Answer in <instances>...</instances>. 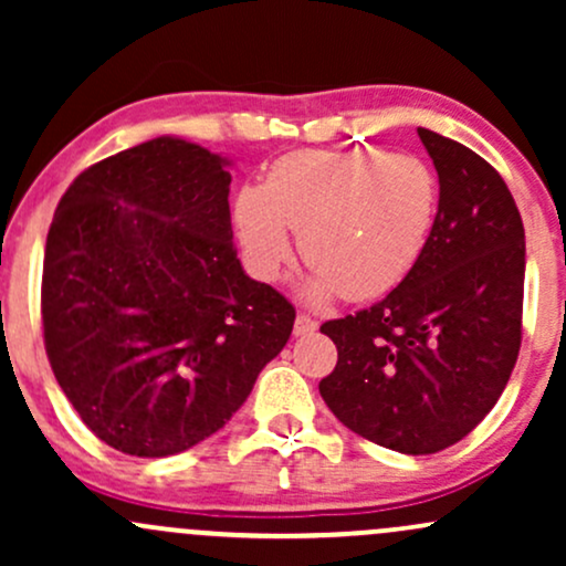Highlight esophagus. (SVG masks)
Returning <instances> with one entry per match:
<instances>
[{"mask_svg":"<svg viewBox=\"0 0 566 566\" xmlns=\"http://www.w3.org/2000/svg\"><path fill=\"white\" fill-rule=\"evenodd\" d=\"M316 329V322L311 319V316H305V314H297L295 316V335L301 337V335H311Z\"/></svg>","mask_w":566,"mask_h":566,"instance_id":"obj_1","label":"esophagus"}]
</instances>
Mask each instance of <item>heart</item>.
Listing matches in <instances>:
<instances>
[{"mask_svg": "<svg viewBox=\"0 0 566 566\" xmlns=\"http://www.w3.org/2000/svg\"><path fill=\"white\" fill-rule=\"evenodd\" d=\"M439 212V180L415 154L380 148L292 151L276 159L263 186H244L233 201V226L250 269L279 279L295 255L314 274L311 301L340 292L369 301L391 292L423 255Z\"/></svg>", "mask_w": 566, "mask_h": 566, "instance_id": "1", "label": "heart"}]
</instances>
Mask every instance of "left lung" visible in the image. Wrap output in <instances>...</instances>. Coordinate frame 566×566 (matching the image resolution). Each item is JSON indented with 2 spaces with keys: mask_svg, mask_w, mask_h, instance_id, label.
<instances>
[{
  "mask_svg": "<svg viewBox=\"0 0 566 566\" xmlns=\"http://www.w3.org/2000/svg\"><path fill=\"white\" fill-rule=\"evenodd\" d=\"M418 135L439 175L437 223L399 287L322 324L337 365L319 394L359 437L433 454L482 423L516 365L524 226L490 161L433 129Z\"/></svg>",
  "mask_w": 566,
  "mask_h": 566,
  "instance_id": "1",
  "label": "left lung"
}]
</instances>
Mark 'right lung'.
<instances>
[{
    "label": "right lung",
    "instance_id": "1",
    "mask_svg": "<svg viewBox=\"0 0 566 566\" xmlns=\"http://www.w3.org/2000/svg\"><path fill=\"white\" fill-rule=\"evenodd\" d=\"M231 161L172 135L84 170L44 247V348L84 426L167 458L212 437L287 346L295 308L233 250Z\"/></svg>",
    "mask_w": 566,
    "mask_h": 566
}]
</instances>
